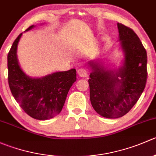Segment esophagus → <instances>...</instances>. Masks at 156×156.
<instances>
[{"mask_svg": "<svg viewBox=\"0 0 156 156\" xmlns=\"http://www.w3.org/2000/svg\"><path fill=\"white\" fill-rule=\"evenodd\" d=\"M78 75H79L80 77H83V78H85V77L87 76L88 73H87V71L84 69H79L78 70Z\"/></svg>", "mask_w": 156, "mask_h": 156, "instance_id": "esophagus-1", "label": "esophagus"}]
</instances>
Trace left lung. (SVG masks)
I'll return each mask as SVG.
<instances>
[{"mask_svg": "<svg viewBox=\"0 0 156 156\" xmlns=\"http://www.w3.org/2000/svg\"><path fill=\"white\" fill-rule=\"evenodd\" d=\"M119 41L125 55L123 66L108 69L97 61L88 62L91 68L90 99L101 116L117 119L127 114L140 97L147 79V55L136 33L118 23Z\"/></svg>", "mask_w": 156, "mask_h": 156, "instance_id": "obj_1", "label": "left lung"}]
</instances>
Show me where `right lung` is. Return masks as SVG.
<instances>
[{"mask_svg": "<svg viewBox=\"0 0 156 156\" xmlns=\"http://www.w3.org/2000/svg\"><path fill=\"white\" fill-rule=\"evenodd\" d=\"M34 27L30 26L26 31ZM23 33L17 37L7 55L9 87L12 96L29 116L37 120L52 119L62 111L67 94L76 81V70L50 74L42 78H31L19 65L17 46Z\"/></svg>", "mask_w": 156, "mask_h": 156, "instance_id": "obj_1", "label": "right lung"}]
</instances>
